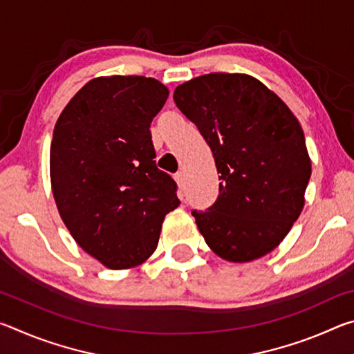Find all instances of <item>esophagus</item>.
Instances as JSON below:
<instances>
[{
    "instance_id": "esophagus-1",
    "label": "esophagus",
    "mask_w": 354,
    "mask_h": 354,
    "mask_svg": "<svg viewBox=\"0 0 354 354\" xmlns=\"http://www.w3.org/2000/svg\"><path fill=\"white\" fill-rule=\"evenodd\" d=\"M173 178H175V181L178 183L179 187H183V185H184V175H183V171H176L175 176H173Z\"/></svg>"
}]
</instances>
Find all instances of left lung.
Returning a JSON list of instances; mask_svg holds the SVG:
<instances>
[{"label":"left lung","mask_w":354,"mask_h":354,"mask_svg":"<svg viewBox=\"0 0 354 354\" xmlns=\"http://www.w3.org/2000/svg\"><path fill=\"white\" fill-rule=\"evenodd\" d=\"M173 100L211 147L218 196L192 211L215 254L250 262L281 243L304 206L310 159L303 129L256 77L209 73L175 88Z\"/></svg>","instance_id":"obj_1"}]
</instances>
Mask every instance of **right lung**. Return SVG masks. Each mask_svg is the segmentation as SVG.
I'll use <instances>...</instances> for the list:
<instances>
[{"instance_id": "right-lung-1", "label": "right lung", "mask_w": 354, "mask_h": 354, "mask_svg": "<svg viewBox=\"0 0 354 354\" xmlns=\"http://www.w3.org/2000/svg\"><path fill=\"white\" fill-rule=\"evenodd\" d=\"M169 98L154 77L88 81L53 133L50 175L56 206L76 243L107 268L147 261L178 185L156 167L151 124Z\"/></svg>"}]
</instances>
